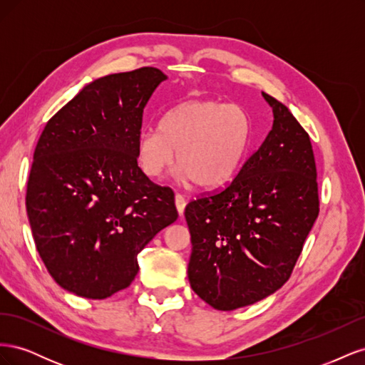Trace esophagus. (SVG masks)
Here are the masks:
<instances>
[{
    "label": "esophagus",
    "instance_id": "34e87169",
    "mask_svg": "<svg viewBox=\"0 0 365 365\" xmlns=\"http://www.w3.org/2000/svg\"><path fill=\"white\" fill-rule=\"evenodd\" d=\"M185 204H187V201H185V197H184L182 195H180V193H176V195H175V205H176V210H178V213H180V216H182V213H184V208H185Z\"/></svg>",
    "mask_w": 365,
    "mask_h": 365
}]
</instances>
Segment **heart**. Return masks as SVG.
Returning a JSON list of instances; mask_svg holds the SVG:
<instances>
[{
	"label": "heart",
	"mask_w": 365,
	"mask_h": 365,
	"mask_svg": "<svg viewBox=\"0 0 365 365\" xmlns=\"http://www.w3.org/2000/svg\"><path fill=\"white\" fill-rule=\"evenodd\" d=\"M250 137L251 121L244 108L212 98H192L170 108L161 117L158 129L140 132L137 160L145 175L155 180L176 157L184 181L216 187L236 173Z\"/></svg>",
	"instance_id": "obj_1"
}]
</instances>
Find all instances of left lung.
<instances>
[{"label":"left lung","instance_id":"8db88e82","mask_svg":"<svg viewBox=\"0 0 365 365\" xmlns=\"http://www.w3.org/2000/svg\"><path fill=\"white\" fill-rule=\"evenodd\" d=\"M272 128L225 189L187 204L192 289L217 311L254 304L286 283L318 216L312 145L267 93Z\"/></svg>","mask_w":365,"mask_h":365}]
</instances>
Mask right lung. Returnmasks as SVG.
Listing matches in <instances>:
<instances>
[{"label":"right lung","mask_w":365,"mask_h":365,"mask_svg":"<svg viewBox=\"0 0 365 365\" xmlns=\"http://www.w3.org/2000/svg\"><path fill=\"white\" fill-rule=\"evenodd\" d=\"M165 79L152 67L101 77L42 130L26 207L39 256L65 291L103 300L128 288L138 252L178 219L172 189L137 163L143 111Z\"/></svg>","instance_id":"add662e5"}]
</instances>
